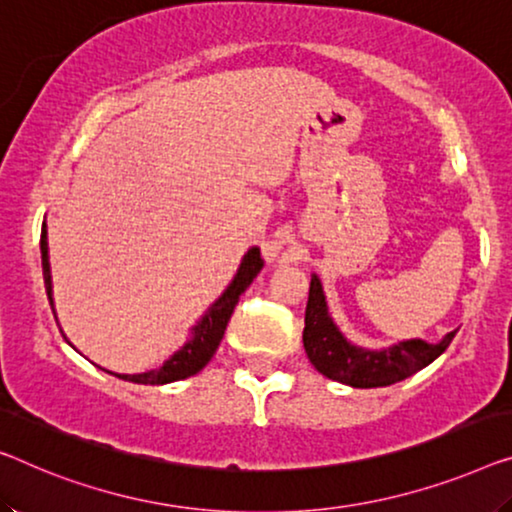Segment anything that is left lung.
Masks as SVG:
<instances>
[{"label": "left lung", "instance_id": "8db88e82", "mask_svg": "<svg viewBox=\"0 0 512 512\" xmlns=\"http://www.w3.org/2000/svg\"><path fill=\"white\" fill-rule=\"evenodd\" d=\"M455 333L457 329L446 333L439 342L411 338L381 349L358 347L349 342L338 324L333 322L322 280L317 278V273H312L310 278L303 347L310 363L324 377L340 381V384L352 388H379L407 379L444 354Z\"/></svg>", "mask_w": 512, "mask_h": 512}]
</instances>
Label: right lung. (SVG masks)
Here are the masks:
<instances>
[{"label":"right lung","mask_w":512,"mask_h":512,"mask_svg":"<svg viewBox=\"0 0 512 512\" xmlns=\"http://www.w3.org/2000/svg\"><path fill=\"white\" fill-rule=\"evenodd\" d=\"M41 264H43V280H45V292H48L50 299V308L55 312L57 319V310H55V299H52V273H50V255H48V225L43 223L41 230ZM264 259L259 248L253 246L248 248V253L243 255L239 269H236L234 278L223 294L213 301L207 312L197 319V324L190 329V338L186 340L179 352H174L167 361L160 365L156 370H147L140 372V375H117V372H110V375L124 379V381H133V384H149V386H163V384H172V381L179 379H188L200 372L204 365H207L216 349L223 340L227 322H230L232 312L239 303V296L246 292L250 287V282L257 278V273L262 271Z\"/></svg>","instance_id":"right-lung-1"}]
</instances>
